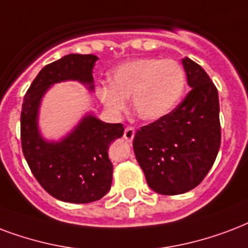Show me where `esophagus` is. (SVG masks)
Listing matches in <instances>:
<instances>
[{"instance_id": "obj_1", "label": "esophagus", "mask_w": 248, "mask_h": 248, "mask_svg": "<svg viewBox=\"0 0 248 248\" xmlns=\"http://www.w3.org/2000/svg\"><path fill=\"white\" fill-rule=\"evenodd\" d=\"M135 137V130L132 127H126L124 128V138L126 139L127 141H131Z\"/></svg>"}]
</instances>
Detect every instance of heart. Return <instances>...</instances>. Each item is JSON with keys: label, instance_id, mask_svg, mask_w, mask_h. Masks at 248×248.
<instances>
[{"label": "heart", "instance_id": "b5f03b06", "mask_svg": "<svg viewBox=\"0 0 248 248\" xmlns=\"http://www.w3.org/2000/svg\"><path fill=\"white\" fill-rule=\"evenodd\" d=\"M110 84L99 87L100 101L108 110L120 113L131 97L132 111L145 122L168 116L178 104L186 86V73L174 60L157 57L134 58L110 73Z\"/></svg>", "mask_w": 248, "mask_h": 248}]
</instances>
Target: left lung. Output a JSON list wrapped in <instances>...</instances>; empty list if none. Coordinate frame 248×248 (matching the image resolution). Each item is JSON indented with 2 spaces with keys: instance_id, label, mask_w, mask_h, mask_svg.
<instances>
[{
  "instance_id": "left-lung-1",
  "label": "left lung",
  "mask_w": 248,
  "mask_h": 248,
  "mask_svg": "<svg viewBox=\"0 0 248 248\" xmlns=\"http://www.w3.org/2000/svg\"><path fill=\"white\" fill-rule=\"evenodd\" d=\"M182 65L191 91L168 116L140 127L132 143L148 186L161 195L195 188L220 149L217 88L196 62L185 57Z\"/></svg>"
}]
</instances>
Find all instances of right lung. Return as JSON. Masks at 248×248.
I'll return each instance as SVG.
<instances>
[{"label": "right lung", "mask_w": 248, "mask_h": 248, "mask_svg": "<svg viewBox=\"0 0 248 248\" xmlns=\"http://www.w3.org/2000/svg\"><path fill=\"white\" fill-rule=\"evenodd\" d=\"M93 54H67L41 69L24 96L20 114L22 149L32 174L53 198L67 203H92L110 190L111 141L124 135V124H108L88 111L58 140H49L39 126L43 99L54 84L78 82L94 91Z\"/></svg>", "instance_id": "1"}]
</instances>
